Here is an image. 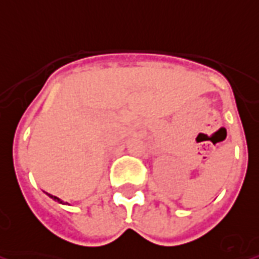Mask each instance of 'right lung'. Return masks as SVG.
Returning <instances> with one entry per match:
<instances>
[{"mask_svg": "<svg viewBox=\"0 0 259 259\" xmlns=\"http://www.w3.org/2000/svg\"><path fill=\"white\" fill-rule=\"evenodd\" d=\"M49 196H50V198H52V199H54V200H57V202H60V203H63V202H61L60 199L56 198V196H53V195H49Z\"/></svg>", "mask_w": 259, "mask_h": 259, "instance_id": "right-lung-1", "label": "right lung"}]
</instances>
